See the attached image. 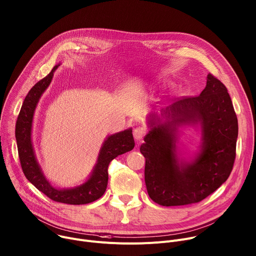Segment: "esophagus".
<instances>
[{
	"label": "esophagus",
	"mask_w": 256,
	"mask_h": 256,
	"mask_svg": "<svg viewBox=\"0 0 256 256\" xmlns=\"http://www.w3.org/2000/svg\"><path fill=\"white\" fill-rule=\"evenodd\" d=\"M146 134V129L144 126H137L133 130V135L137 140L142 139Z\"/></svg>",
	"instance_id": "obj_1"
}]
</instances>
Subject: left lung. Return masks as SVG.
I'll return each instance as SVG.
<instances>
[{"label": "left lung", "mask_w": 256, "mask_h": 256, "mask_svg": "<svg viewBox=\"0 0 256 256\" xmlns=\"http://www.w3.org/2000/svg\"><path fill=\"white\" fill-rule=\"evenodd\" d=\"M162 116L164 123L154 114L150 115V131L140 146L146 158L148 193L162 206L200 202L226 182L233 170L238 120L231 98L224 85L210 73L200 96L178 98ZM189 122L201 123L202 152L191 163L179 162L172 132L176 124Z\"/></svg>", "instance_id": "obj_1"}]
</instances>
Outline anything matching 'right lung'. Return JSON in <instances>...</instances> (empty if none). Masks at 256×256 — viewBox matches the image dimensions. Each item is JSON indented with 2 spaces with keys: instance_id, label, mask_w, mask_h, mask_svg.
Returning a JSON list of instances; mask_svg holds the SVG:
<instances>
[{
  "instance_id": "right-lung-1",
  "label": "right lung",
  "mask_w": 256,
  "mask_h": 256,
  "mask_svg": "<svg viewBox=\"0 0 256 256\" xmlns=\"http://www.w3.org/2000/svg\"><path fill=\"white\" fill-rule=\"evenodd\" d=\"M59 66H54L48 75L34 85L22 104L15 128L18 156L26 179L52 200L74 206L86 204L98 200L104 195L108 185V168L110 162L118 156L132 150L135 142L131 129L110 135L104 141L98 164L88 182L79 187L65 190H59L50 185L36 160L32 144V124L38 100L50 83L54 70Z\"/></svg>"
}]
</instances>
